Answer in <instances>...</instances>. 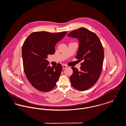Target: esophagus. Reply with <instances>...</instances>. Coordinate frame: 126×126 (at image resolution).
Instances as JSON below:
<instances>
[{
    "mask_svg": "<svg viewBox=\"0 0 126 126\" xmlns=\"http://www.w3.org/2000/svg\"><path fill=\"white\" fill-rule=\"evenodd\" d=\"M67 67V66L66 65H62V68H63V69H65V68H66Z\"/></svg>",
    "mask_w": 126,
    "mask_h": 126,
    "instance_id": "esophagus-1",
    "label": "esophagus"
}]
</instances>
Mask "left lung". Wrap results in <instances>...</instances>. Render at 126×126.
<instances>
[{"instance_id":"left-lung-1","label":"left lung","mask_w":126,"mask_h":126,"mask_svg":"<svg viewBox=\"0 0 126 126\" xmlns=\"http://www.w3.org/2000/svg\"><path fill=\"white\" fill-rule=\"evenodd\" d=\"M67 35L78 39L79 47L76 58L83 60L79 71L71 67V84L77 90H87L97 82L102 72L104 59L102 43L95 33L85 28L74 30Z\"/></svg>"}]
</instances>
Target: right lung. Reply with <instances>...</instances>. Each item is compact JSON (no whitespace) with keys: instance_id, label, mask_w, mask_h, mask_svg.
<instances>
[{"instance_id":"add662e5","label":"right lung","mask_w":126,"mask_h":126,"mask_svg":"<svg viewBox=\"0 0 126 126\" xmlns=\"http://www.w3.org/2000/svg\"><path fill=\"white\" fill-rule=\"evenodd\" d=\"M66 32L52 33L35 32L31 33L22 46V58L24 73L32 85L41 92L53 89L62 70L61 65L50 67L46 59L55 53V47Z\"/></svg>"}]
</instances>
